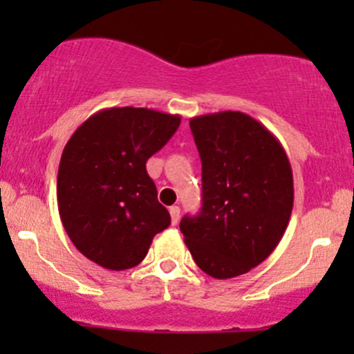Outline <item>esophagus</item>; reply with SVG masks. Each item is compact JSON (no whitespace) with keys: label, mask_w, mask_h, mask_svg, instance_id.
I'll list each match as a JSON object with an SVG mask.
<instances>
[{"label":"esophagus","mask_w":354,"mask_h":354,"mask_svg":"<svg viewBox=\"0 0 354 354\" xmlns=\"http://www.w3.org/2000/svg\"><path fill=\"white\" fill-rule=\"evenodd\" d=\"M169 214H171V223L178 224V221H180V207L178 205L169 207Z\"/></svg>","instance_id":"1"}]
</instances>
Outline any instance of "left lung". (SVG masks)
<instances>
[{
    "mask_svg": "<svg viewBox=\"0 0 354 354\" xmlns=\"http://www.w3.org/2000/svg\"><path fill=\"white\" fill-rule=\"evenodd\" d=\"M202 160V210L180 230L195 263L216 279L241 276L274 252L295 200L281 142L240 111L190 120Z\"/></svg>",
    "mask_w": 354,
    "mask_h": 354,
    "instance_id": "left-lung-1",
    "label": "left lung"
}]
</instances>
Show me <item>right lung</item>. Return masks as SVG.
Here are the masks:
<instances>
[{
    "instance_id": "right-lung-1",
    "label": "right lung",
    "mask_w": 354,
    "mask_h": 354,
    "mask_svg": "<svg viewBox=\"0 0 354 354\" xmlns=\"http://www.w3.org/2000/svg\"><path fill=\"white\" fill-rule=\"evenodd\" d=\"M180 123L178 114L124 106L97 111L75 130L56 194L63 227L82 255L109 270L131 269L169 226L145 162Z\"/></svg>"
}]
</instances>
